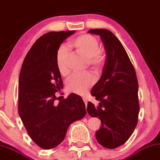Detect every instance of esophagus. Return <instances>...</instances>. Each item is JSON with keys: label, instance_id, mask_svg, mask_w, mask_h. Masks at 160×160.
Listing matches in <instances>:
<instances>
[{"label": "esophagus", "instance_id": "1", "mask_svg": "<svg viewBox=\"0 0 160 160\" xmlns=\"http://www.w3.org/2000/svg\"><path fill=\"white\" fill-rule=\"evenodd\" d=\"M83 101H84V103H85V107H87V104H88V101H87V99L86 98H83Z\"/></svg>", "mask_w": 160, "mask_h": 160}]
</instances>
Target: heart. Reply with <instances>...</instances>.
<instances>
[{
    "label": "heart",
    "instance_id": "heart-1",
    "mask_svg": "<svg viewBox=\"0 0 160 160\" xmlns=\"http://www.w3.org/2000/svg\"><path fill=\"white\" fill-rule=\"evenodd\" d=\"M69 47L75 54L87 58L88 66L95 70H101L105 62V54L100 49L98 40L93 36L83 34L74 38L69 42ZM70 53L65 47L62 46L57 51L56 62L57 69L62 75L66 76L69 73L68 66ZM95 80L89 73L84 75H72L66 82V87L69 91L78 95L86 93L93 85Z\"/></svg>",
    "mask_w": 160,
    "mask_h": 160
}]
</instances>
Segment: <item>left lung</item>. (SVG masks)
I'll return each instance as SVG.
<instances>
[{
    "instance_id": "obj_1",
    "label": "left lung",
    "mask_w": 160,
    "mask_h": 160,
    "mask_svg": "<svg viewBox=\"0 0 160 160\" xmlns=\"http://www.w3.org/2000/svg\"><path fill=\"white\" fill-rule=\"evenodd\" d=\"M99 35L106 53L103 73L92 88L91 95L100 103H88L87 111L99 118L101 126L95 133L97 141L108 149H115L129 139L137 126L139 112L138 80L125 49L118 38L104 28L90 29Z\"/></svg>"
}]
</instances>
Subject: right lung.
<instances>
[{"label": "right lung", "instance_id": "add662e5", "mask_svg": "<svg viewBox=\"0 0 160 160\" xmlns=\"http://www.w3.org/2000/svg\"><path fill=\"white\" fill-rule=\"evenodd\" d=\"M75 31L52 32L39 37L26 56L18 80V113L28 135L44 149L57 147L74 121L86 114L82 98L71 93L56 103L63 88L56 57L60 44Z\"/></svg>", "mask_w": 160, "mask_h": 160}]
</instances>
